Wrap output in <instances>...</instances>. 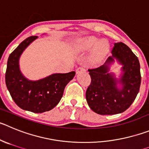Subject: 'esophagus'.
Segmentation results:
<instances>
[{"instance_id": "1", "label": "esophagus", "mask_w": 149, "mask_h": 149, "mask_svg": "<svg viewBox=\"0 0 149 149\" xmlns=\"http://www.w3.org/2000/svg\"><path fill=\"white\" fill-rule=\"evenodd\" d=\"M85 70H86V69H85L84 67H79V68L76 69V73H80V72L85 71Z\"/></svg>"}]
</instances>
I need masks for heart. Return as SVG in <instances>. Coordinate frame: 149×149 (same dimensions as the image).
<instances>
[{"instance_id":"1","label":"heart","mask_w":149,"mask_h":149,"mask_svg":"<svg viewBox=\"0 0 149 149\" xmlns=\"http://www.w3.org/2000/svg\"><path fill=\"white\" fill-rule=\"evenodd\" d=\"M97 42L98 38H96V37H93V36H91V37H86V38H84L82 39H80L78 41L77 46L79 49L86 50V49H90L93 48ZM108 47V44L105 41H100L93 48V53H92L93 59L96 61L101 60L103 58V56H104V54L106 53Z\"/></svg>"}]
</instances>
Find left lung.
<instances>
[{
	"instance_id": "8db88e82",
	"label": "left lung",
	"mask_w": 149,
	"mask_h": 149,
	"mask_svg": "<svg viewBox=\"0 0 149 149\" xmlns=\"http://www.w3.org/2000/svg\"><path fill=\"white\" fill-rule=\"evenodd\" d=\"M111 53L104 65L88 69L91 82L86 91V100L91 110L100 115L126 111L136 99L141 84L140 62L131 49L124 43H115ZM114 58L123 65L120 80L107 73L108 65ZM118 82L123 85L121 89L116 86Z\"/></svg>"
}]
</instances>
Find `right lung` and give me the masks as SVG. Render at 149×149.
Returning a JSON list of instances; mask_svg holds the SVG:
<instances>
[{"instance_id": "add662e5", "label": "right lung", "mask_w": 149, "mask_h": 149, "mask_svg": "<svg viewBox=\"0 0 149 149\" xmlns=\"http://www.w3.org/2000/svg\"><path fill=\"white\" fill-rule=\"evenodd\" d=\"M37 37L26 38L9 55L5 81L9 93L18 107L33 113H43L58 104L65 86L76 73H55L38 81L26 79L20 71L18 61L23 51Z\"/></svg>"}]
</instances>
